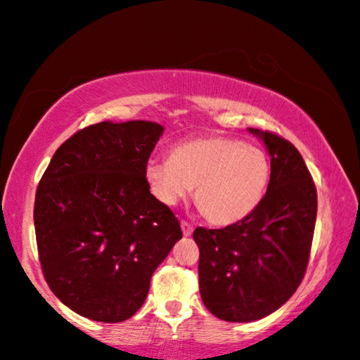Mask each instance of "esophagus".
I'll use <instances>...</instances> for the list:
<instances>
[{"mask_svg":"<svg viewBox=\"0 0 360 360\" xmlns=\"http://www.w3.org/2000/svg\"><path fill=\"white\" fill-rule=\"evenodd\" d=\"M181 229H183V236L184 237H191L193 236V225L189 222H186V220H181Z\"/></svg>","mask_w":360,"mask_h":360,"instance_id":"1","label":"esophagus"}]
</instances>
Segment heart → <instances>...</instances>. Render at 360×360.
<instances>
[{
	"mask_svg": "<svg viewBox=\"0 0 360 360\" xmlns=\"http://www.w3.org/2000/svg\"><path fill=\"white\" fill-rule=\"evenodd\" d=\"M145 179L151 194L166 205L188 198L217 225L248 217L265 198L271 179L270 158L262 148L227 136L177 143L169 160H148Z\"/></svg>",
	"mask_w": 360,
	"mask_h": 360,
	"instance_id": "obj_1",
	"label": "heart"
}]
</instances>
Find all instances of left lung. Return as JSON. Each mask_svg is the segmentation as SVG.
Returning <instances> with one entry per match:
<instances>
[{"label":"left lung","mask_w":360,"mask_h":360,"mask_svg":"<svg viewBox=\"0 0 360 360\" xmlns=\"http://www.w3.org/2000/svg\"><path fill=\"white\" fill-rule=\"evenodd\" d=\"M271 162L265 198L240 222L198 227L199 290L219 319L250 323L283 306L298 288L313 243L318 194L303 156L288 140L248 128Z\"/></svg>","instance_id":"1"}]
</instances>
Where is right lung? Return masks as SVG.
<instances>
[{"instance_id": "1", "label": "right lung", "mask_w": 360, "mask_h": 360, "mask_svg": "<svg viewBox=\"0 0 360 360\" xmlns=\"http://www.w3.org/2000/svg\"><path fill=\"white\" fill-rule=\"evenodd\" d=\"M162 131L143 120L90 124L62 143L41 177L34 227L42 273L84 318H131L153 273L183 238L179 220L145 179Z\"/></svg>"}]
</instances>
